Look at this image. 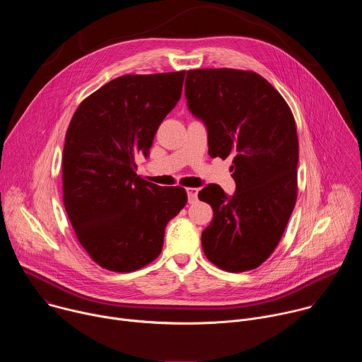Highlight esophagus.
<instances>
[{
    "label": "esophagus",
    "instance_id": "obj_1",
    "mask_svg": "<svg viewBox=\"0 0 362 362\" xmlns=\"http://www.w3.org/2000/svg\"><path fill=\"white\" fill-rule=\"evenodd\" d=\"M197 192H199L197 187H187V189H186L189 203H194V202L197 200Z\"/></svg>",
    "mask_w": 362,
    "mask_h": 362
}]
</instances>
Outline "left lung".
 <instances>
[{"label":"left lung","instance_id":"1","mask_svg":"<svg viewBox=\"0 0 362 362\" xmlns=\"http://www.w3.org/2000/svg\"><path fill=\"white\" fill-rule=\"evenodd\" d=\"M185 95L208 130L211 158H232L236 190L208 185L199 199L214 209L202 232L208 259L228 272L262 265L279 243L296 202L298 136L284 97L259 74L189 70Z\"/></svg>","mask_w":362,"mask_h":362}]
</instances>
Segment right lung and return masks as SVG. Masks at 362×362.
I'll return each mask as SVG.
<instances>
[{
    "label": "right lung",
    "mask_w": 362,
    "mask_h": 362,
    "mask_svg": "<svg viewBox=\"0 0 362 362\" xmlns=\"http://www.w3.org/2000/svg\"><path fill=\"white\" fill-rule=\"evenodd\" d=\"M186 71L122 76L76 110L63 150L64 206L91 259L133 272L160 255L165 229L187 202L180 186L160 187L137 176L154 134L182 95Z\"/></svg>",
    "instance_id": "add662e5"
}]
</instances>
